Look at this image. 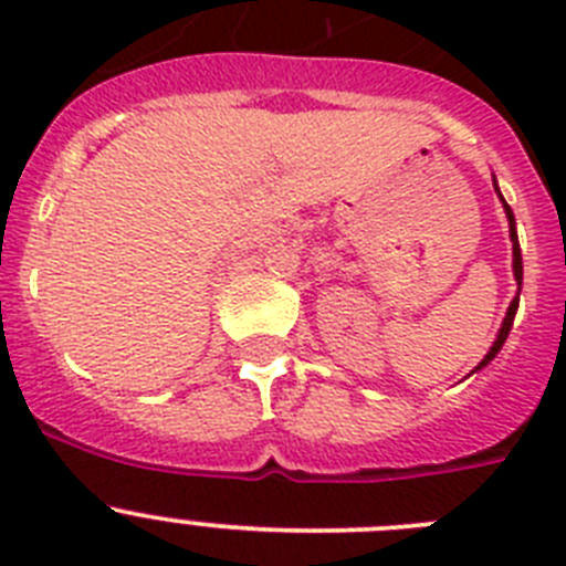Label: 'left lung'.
Wrapping results in <instances>:
<instances>
[{"label":"left lung","instance_id":"1","mask_svg":"<svg viewBox=\"0 0 566 566\" xmlns=\"http://www.w3.org/2000/svg\"><path fill=\"white\" fill-rule=\"evenodd\" d=\"M504 209H507V218H510V238H513V272H516L518 286H522V252H518V240H516V223H513V212H510V207H507V203H504ZM516 308H518V297L513 300V303H510V308H507V317H504L502 328H499V337H496V343H493V348H490V352H488V357H484L482 363H479V368H484V365H488L490 359H493V357H496V354H499V348H502V345H504V339H507V334H510V326H513V317H516Z\"/></svg>","mask_w":566,"mask_h":566}]
</instances>
